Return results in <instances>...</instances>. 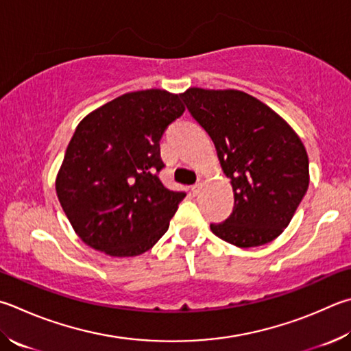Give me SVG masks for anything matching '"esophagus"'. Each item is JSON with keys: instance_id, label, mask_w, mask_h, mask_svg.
I'll return each instance as SVG.
<instances>
[{"instance_id": "1", "label": "esophagus", "mask_w": 351, "mask_h": 351, "mask_svg": "<svg viewBox=\"0 0 351 351\" xmlns=\"http://www.w3.org/2000/svg\"><path fill=\"white\" fill-rule=\"evenodd\" d=\"M202 186H204V180H202V178H199V180H197V182H196L195 186L192 187V192H193V195H199Z\"/></svg>"}]
</instances>
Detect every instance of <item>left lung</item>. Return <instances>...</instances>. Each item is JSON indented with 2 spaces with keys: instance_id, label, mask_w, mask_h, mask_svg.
Segmentation results:
<instances>
[{
  "instance_id": "left-lung-1",
  "label": "left lung",
  "mask_w": 351,
  "mask_h": 351,
  "mask_svg": "<svg viewBox=\"0 0 351 351\" xmlns=\"http://www.w3.org/2000/svg\"><path fill=\"white\" fill-rule=\"evenodd\" d=\"M181 98L212 138L233 189V212L221 224H210L212 232L239 248L276 239L308 189V155L301 138L245 92L190 87Z\"/></svg>"
}]
</instances>
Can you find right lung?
<instances>
[{
    "instance_id": "right-lung-1",
    "label": "right lung",
    "mask_w": 351,
    "mask_h": 351,
    "mask_svg": "<svg viewBox=\"0 0 351 351\" xmlns=\"http://www.w3.org/2000/svg\"><path fill=\"white\" fill-rule=\"evenodd\" d=\"M186 110L164 88L124 93L86 114L55 181L75 233L113 258L138 256L167 232L182 192L159 181V141Z\"/></svg>"
}]
</instances>
